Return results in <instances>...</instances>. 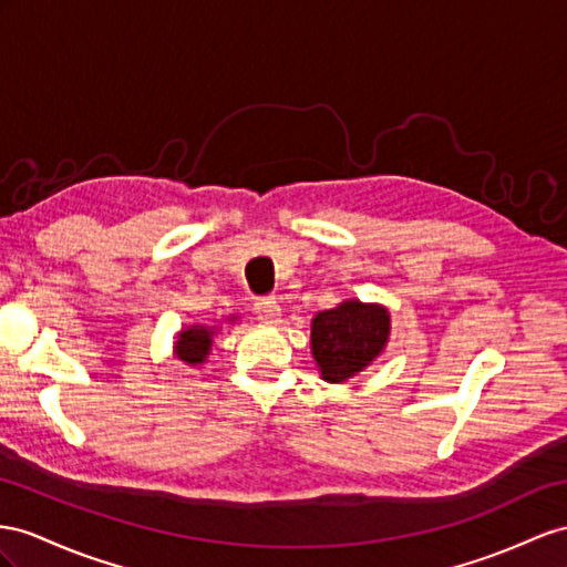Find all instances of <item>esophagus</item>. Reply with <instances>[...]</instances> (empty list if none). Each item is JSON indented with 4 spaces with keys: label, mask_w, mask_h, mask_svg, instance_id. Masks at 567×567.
Masks as SVG:
<instances>
[{
    "label": "esophagus",
    "mask_w": 567,
    "mask_h": 567,
    "mask_svg": "<svg viewBox=\"0 0 567 567\" xmlns=\"http://www.w3.org/2000/svg\"><path fill=\"white\" fill-rule=\"evenodd\" d=\"M254 313L258 316V321L275 323L280 318V303L275 301L272 297H264V299H258L254 303Z\"/></svg>",
    "instance_id": "obj_1"
}]
</instances>
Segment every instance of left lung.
Listing matches in <instances>:
<instances>
[{
    "instance_id": "left-lung-1",
    "label": "left lung",
    "mask_w": 567,
    "mask_h": 567,
    "mask_svg": "<svg viewBox=\"0 0 567 567\" xmlns=\"http://www.w3.org/2000/svg\"><path fill=\"white\" fill-rule=\"evenodd\" d=\"M390 316L383 307L344 301L338 309L318 313L311 323V352L321 375L342 383L367 369L388 342Z\"/></svg>"
}]
</instances>
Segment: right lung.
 Instances as JSON below:
<instances>
[{
  "instance_id": "obj_1",
  "label": "right lung",
  "mask_w": 567,
  "mask_h": 567,
  "mask_svg": "<svg viewBox=\"0 0 567 567\" xmlns=\"http://www.w3.org/2000/svg\"><path fill=\"white\" fill-rule=\"evenodd\" d=\"M210 336L213 332L203 326L182 330L177 336V357L188 361V364H200V361H206V354L213 342Z\"/></svg>"
}]
</instances>
